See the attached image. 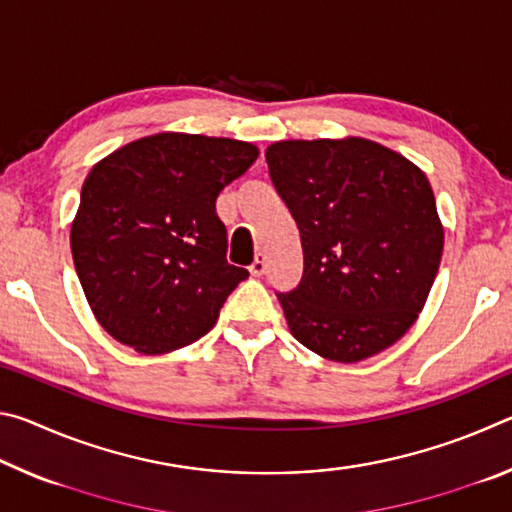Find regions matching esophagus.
Listing matches in <instances>:
<instances>
[{
  "mask_svg": "<svg viewBox=\"0 0 512 512\" xmlns=\"http://www.w3.org/2000/svg\"><path fill=\"white\" fill-rule=\"evenodd\" d=\"M250 275H255V277H259V275H264L266 273V257L259 253V255H255V262L250 264Z\"/></svg>",
  "mask_w": 512,
  "mask_h": 512,
  "instance_id": "obj_1",
  "label": "esophagus"
}]
</instances>
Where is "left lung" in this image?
Here are the masks:
<instances>
[{"mask_svg": "<svg viewBox=\"0 0 512 512\" xmlns=\"http://www.w3.org/2000/svg\"><path fill=\"white\" fill-rule=\"evenodd\" d=\"M266 162L305 257L298 287L277 293L291 334L339 363L391 348L418 318L443 257L427 176L363 137L275 142Z\"/></svg>", "mask_w": 512, "mask_h": 512, "instance_id": "8db88e82", "label": "left lung"}]
</instances>
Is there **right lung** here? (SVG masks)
<instances>
[{
    "label": "right lung",
    "instance_id": "1",
    "mask_svg": "<svg viewBox=\"0 0 512 512\" xmlns=\"http://www.w3.org/2000/svg\"><path fill=\"white\" fill-rule=\"evenodd\" d=\"M257 155V146L228 137L158 133L94 164L69 244L85 298L112 339L164 354L214 327L248 277L225 259L216 196Z\"/></svg>",
    "mask_w": 512,
    "mask_h": 512
}]
</instances>
